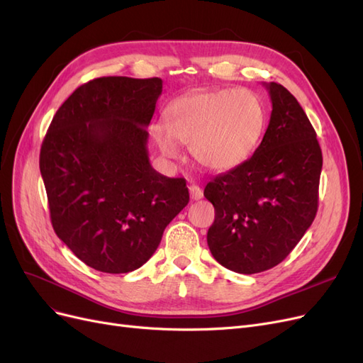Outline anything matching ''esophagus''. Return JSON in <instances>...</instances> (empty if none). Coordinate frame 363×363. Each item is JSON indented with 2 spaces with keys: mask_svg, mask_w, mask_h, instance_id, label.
<instances>
[{
  "mask_svg": "<svg viewBox=\"0 0 363 363\" xmlns=\"http://www.w3.org/2000/svg\"><path fill=\"white\" fill-rule=\"evenodd\" d=\"M189 194H191V199L194 201L203 199V191H201L200 186H196V184H191L189 186Z\"/></svg>",
  "mask_w": 363,
  "mask_h": 363,
  "instance_id": "esophagus-1",
  "label": "esophagus"
}]
</instances>
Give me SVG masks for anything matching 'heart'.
Here are the masks:
<instances>
[{
	"label": "heart",
	"mask_w": 363,
	"mask_h": 363,
	"mask_svg": "<svg viewBox=\"0 0 363 363\" xmlns=\"http://www.w3.org/2000/svg\"><path fill=\"white\" fill-rule=\"evenodd\" d=\"M267 124L262 96L250 89H208L183 95L167 108V123L150 127L167 157L179 156V142L189 144L201 168L225 172L244 163L256 150Z\"/></svg>",
	"instance_id": "b5f03b06"
}]
</instances>
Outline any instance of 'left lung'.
<instances>
[{
	"label": "left lung",
	"mask_w": 363,
	"mask_h": 363,
	"mask_svg": "<svg viewBox=\"0 0 363 363\" xmlns=\"http://www.w3.org/2000/svg\"><path fill=\"white\" fill-rule=\"evenodd\" d=\"M272 103L269 124L248 160L208 182L215 207L207 245L218 263L239 274L271 269L313 223L323 152L309 118L279 83H263Z\"/></svg>",
	"instance_id": "1"
}]
</instances>
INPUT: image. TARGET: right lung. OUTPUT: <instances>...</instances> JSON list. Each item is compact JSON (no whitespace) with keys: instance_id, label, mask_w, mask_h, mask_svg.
<instances>
[{"instance_id":"right-lung-1","label":"right lung","mask_w":363,"mask_h":363,"mask_svg":"<svg viewBox=\"0 0 363 363\" xmlns=\"http://www.w3.org/2000/svg\"><path fill=\"white\" fill-rule=\"evenodd\" d=\"M162 80L101 77L77 87L54 115L39 167L54 232L87 267L140 268L189 203L184 179L151 167L147 127Z\"/></svg>"}]
</instances>
